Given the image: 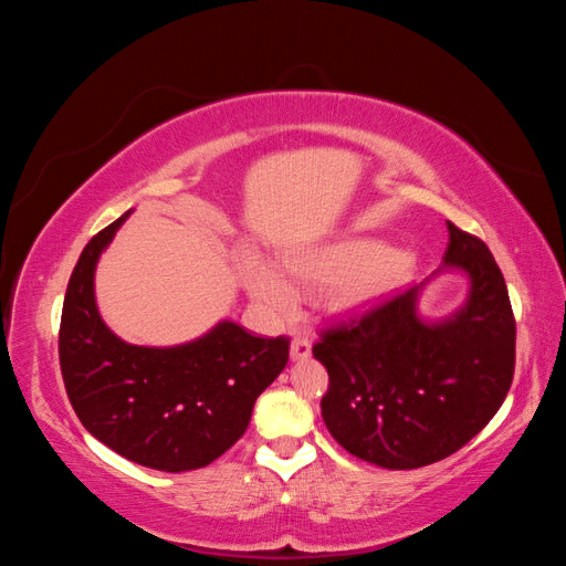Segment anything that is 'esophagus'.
Wrapping results in <instances>:
<instances>
[{"label":"esophagus","instance_id":"obj_1","mask_svg":"<svg viewBox=\"0 0 566 566\" xmlns=\"http://www.w3.org/2000/svg\"><path fill=\"white\" fill-rule=\"evenodd\" d=\"M312 354V342L306 337H295L290 342V361H302Z\"/></svg>","mask_w":566,"mask_h":566}]
</instances>
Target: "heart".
<instances>
[{"mask_svg":"<svg viewBox=\"0 0 566 566\" xmlns=\"http://www.w3.org/2000/svg\"><path fill=\"white\" fill-rule=\"evenodd\" d=\"M276 266L252 250L238 254V276L248 293L271 314H290L297 306V290L333 285V306L339 314H361L403 287L416 271L413 252L385 248L373 238H345L318 248L281 256ZM290 280L294 282L289 283Z\"/></svg>","mask_w":566,"mask_h":566,"instance_id":"heart-1","label":"heart"}]
</instances>
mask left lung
I'll list each match as a JSON object with an SVG mask.
<instances>
[{"mask_svg": "<svg viewBox=\"0 0 566 566\" xmlns=\"http://www.w3.org/2000/svg\"><path fill=\"white\" fill-rule=\"evenodd\" d=\"M443 264L349 328L314 345L328 370L321 416L352 455L385 470H416L449 458L484 430L515 373V318L503 273L479 238L451 221ZM462 272L469 295L458 311L419 312L423 285Z\"/></svg>", "mask_w": 566, "mask_h": 566, "instance_id": "1", "label": "left lung"}]
</instances>
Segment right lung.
Segmentation results:
<instances>
[{
	"label": "right lung",
	"mask_w": 566,
	"mask_h": 566,
	"mask_svg": "<svg viewBox=\"0 0 566 566\" xmlns=\"http://www.w3.org/2000/svg\"><path fill=\"white\" fill-rule=\"evenodd\" d=\"M125 212L82 250L65 290L59 358L80 422L144 468L188 472L241 439L254 401L287 364L285 337H254L229 318L172 347L129 345L101 318L94 273Z\"/></svg>",
	"instance_id": "obj_1"
}]
</instances>
